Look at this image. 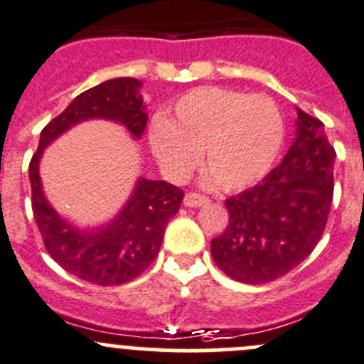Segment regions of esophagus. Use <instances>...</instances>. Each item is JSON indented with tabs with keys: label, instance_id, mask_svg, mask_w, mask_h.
Masks as SVG:
<instances>
[{
	"label": "esophagus",
	"instance_id": "1",
	"mask_svg": "<svg viewBox=\"0 0 364 364\" xmlns=\"http://www.w3.org/2000/svg\"><path fill=\"white\" fill-rule=\"evenodd\" d=\"M208 197H204V196H200V193H186L185 196V204L188 208H199V206H203V204H206L208 203Z\"/></svg>",
	"mask_w": 364,
	"mask_h": 364
}]
</instances>
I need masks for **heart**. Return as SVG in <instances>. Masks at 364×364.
Returning <instances> with one entry per match:
<instances>
[{"label": "heart", "instance_id": "obj_1", "mask_svg": "<svg viewBox=\"0 0 364 364\" xmlns=\"http://www.w3.org/2000/svg\"><path fill=\"white\" fill-rule=\"evenodd\" d=\"M284 140L279 108L267 96L200 87L179 97L149 132L151 149L168 178L181 181L199 164L204 185L242 190L272 168Z\"/></svg>", "mask_w": 364, "mask_h": 364}]
</instances>
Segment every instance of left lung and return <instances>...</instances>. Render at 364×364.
I'll use <instances>...</instances> for the list:
<instances>
[{"mask_svg": "<svg viewBox=\"0 0 364 364\" xmlns=\"http://www.w3.org/2000/svg\"><path fill=\"white\" fill-rule=\"evenodd\" d=\"M336 151L322 121L297 108V136L283 161L252 188L225 199L229 224L211 256L238 283L274 281L320 242L334 192Z\"/></svg>", "mask_w": 364, "mask_h": 364, "instance_id": "8db88e82", "label": "left lung"}]
</instances>
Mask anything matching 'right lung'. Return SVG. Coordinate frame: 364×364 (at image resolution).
I'll use <instances>...</instances> for the list:
<instances>
[{
    "label": "right lung",
    "instance_id": "obj_1",
    "mask_svg": "<svg viewBox=\"0 0 364 364\" xmlns=\"http://www.w3.org/2000/svg\"><path fill=\"white\" fill-rule=\"evenodd\" d=\"M142 81L115 77L88 88L53 119L41 133L38 149L30 161L31 210L49 256L73 276L100 287L124 284L154 261L168 220L179 211L183 190L167 181L139 178L122 210L107 224L80 229L56 213L42 190L38 164L46 147L62 133L90 119L124 126L133 139L146 132Z\"/></svg>",
    "mask_w": 364,
    "mask_h": 364
}]
</instances>
